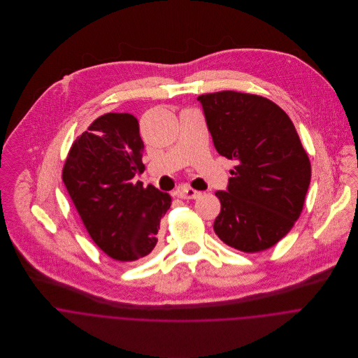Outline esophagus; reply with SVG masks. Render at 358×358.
<instances>
[{"label":"esophagus","instance_id":"34e87169","mask_svg":"<svg viewBox=\"0 0 358 358\" xmlns=\"http://www.w3.org/2000/svg\"><path fill=\"white\" fill-rule=\"evenodd\" d=\"M176 197L182 199V200H194V199H199L201 196L200 192L189 187V186H183V187H179L176 192H175Z\"/></svg>","mask_w":358,"mask_h":358}]
</instances>
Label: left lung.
<instances>
[{"label":"left lung","instance_id":"1","mask_svg":"<svg viewBox=\"0 0 358 358\" xmlns=\"http://www.w3.org/2000/svg\"><path fill=\"white\" fill-rule=\"evenodd\" d=\"M216 152L236 159L227 192H216V236L254 254L275 245L294 227L311 178L306 150L288 114L267 98L236 91L197 98Z\"/></svg>","mask_w":358,"mask_h":358}]
</instances>
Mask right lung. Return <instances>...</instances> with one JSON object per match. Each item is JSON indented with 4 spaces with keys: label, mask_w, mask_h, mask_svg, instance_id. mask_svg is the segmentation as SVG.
I'll return each instance as SVG.
<instances>
[{
    "label": "right lung",
    "mask_w": 358,
    "mask_h": 358,
    "mask_svg": "<svg viewBox=\"0 0 358 358\" xmlns=\"http://www.w3.org/2000/svg\"><path fill=\"white\" fill-rule=\"evenodd\" d=\"M138 120L128 113L98 117L70 148L63 183L87 231L106 255L134 262L157 244L159 220L171 196L134 183L145 171Z\"/></svg>",
    "instance_id": "obj_1"
}]
</instances>
